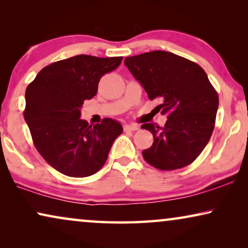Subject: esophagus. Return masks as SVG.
Masks as SVG:
<instances>
[{
    "instance_id": "34e87169",
    "label": "esophagus",
    "mask_w": 248,
    "mask_h": 248,
    "mask_svg": "<svg viewBox=\"0 0 248 248\" xmlns=\"http://www.w3.org/2000/svg\"><path fill=\"white\" fill-rule=\"evenodd\" d=\"M139 126L135 124H126L124 125V131H138Z\"/></svg>"
}]
</instances>
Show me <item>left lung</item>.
Wrapping results in <instances>:
<instances>
[{"mask_svg":"<svg viewBox=\"0 0 248 248\" xmlns=\"http://www.w3.org/2000/svg\"><path fill=\"white\" fill-rule=\"evenodd\" d=\"M125 65L150 100L167 116L164 127L147 123L154 143L142 151L144 160L160 170L192 164L208 144L219 106L218 93L199 64L165 50L126 57Z\"/></svg>","mask_w":248,"mask_h":248,"instance_id":"8db88e82","label":"left lung"}]
</instances>
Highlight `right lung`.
<instances>
[{
	"mask_svg": "<svg viewBox=\"0 0 248 248\" xmlns=\"http://www.w3.org/2000/svg\"><path fill=\"white\" fill-rule=\"evenodd\" d=\"M122 56L77 55L44 67L26 90L23 117L40 155L57 171L87 177L107 160L122 125L104 118L93 126L80 120L84 100L96 96L101 77L120 66Z\"/></svg>",
	"mask_w": 248,
	"mask_h": 248,
	"instance_id": "1",
	"label": "right lung"
}]
</instances>
